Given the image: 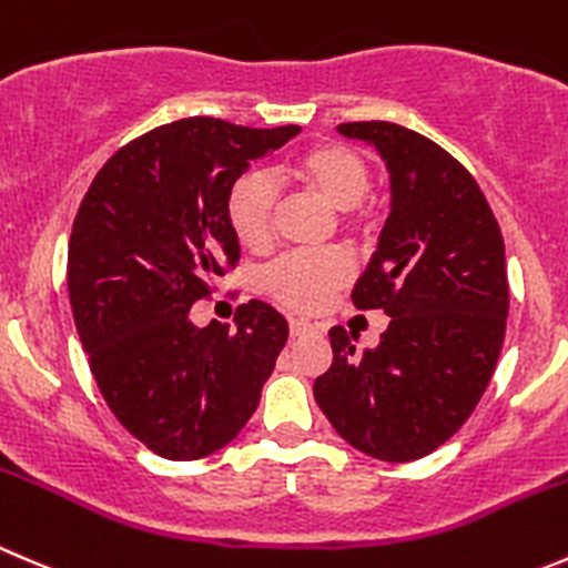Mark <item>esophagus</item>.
<instances>
[{"mask_svg":"<svg viewBox=\"0 0 568 568\" xmlns=\"http://www.w3.org/2000/svg\"><path fill=\"white\" fill-rule=\"evenodd\" d=\"M288 329H291V338H300V335L313 333V329H316V324H311L307 318H291Z\"/></svg>","mask_w":568,"mask_h":568,"instance_id":"34e87169","label":"esophagus"}]
</instances>
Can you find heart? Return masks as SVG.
<instances>
[{
    "instance_id": "1",
    "label": "heart",
    "mask_w": 568,
    "mask_h": 568,
    "mask_svg": "<svg viewBox=\"0 0 568 568\" xmlns=\"http://www.w3.org/2000/svg\"><path fill=\"white\" fill-rule=\"evenodd\" d=\"M283 174L322 196L327 205L352 216L361 211V202L372 189L368 161L355 146L341 141H318L305 146L285 161ZM274 205H277V189L268 174L246 172L230 185L227 205H224L227 224L244 250H266L272 241ZM346 280H349V263L338 252H322V255L296 252L280 257L274 266L266 268L263 288L291 311H316Z\"/></svg>"
}]
</instances>
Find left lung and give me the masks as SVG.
Returning <instances> with one entry per match:
<instances>
[{
  "label": "left lung",
  "instance_id": "8db88e82",
  "mask_svg": "<svg viewBox=\"0 0 568 568\" xmlns=\"http://www.w3.org/2000/svg\"><path fill=\"white\" fill-rule=\"evenodd\" d=\"M390 174V213L355 283L357 311H385L374 349L329 329L333 366L313 396L346 444L377 460L430 455L480 402L508 322L505 241L480 185L447 150L390 121L338 124Z\"/></svg>",
  "mask_w": 568,
  "mask_h": 568
}]
</instances>
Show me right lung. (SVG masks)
<instances>
[{"mask_svg":"<svg viewBox=\"0 0 568 568\" xmlns=\"http://www.w3.org/2000/svg\"><path fill=\"white\" fill-rule=\"evenodd\" d=\"M296 132L172 121L121 146L82 196L65 268L77 333L113 416L161 458L227 447L288 341L261 300L235 311V329L196 327L189 311L241 257L230 185Z\"/></svg>","mask_w":568,"mask_h":568,"instance_id":"right-lung-1","label":"right lung"}]
</instances>
